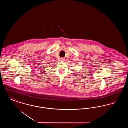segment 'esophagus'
Instances as JSON below:
<instances>
[{"mask_svg": "<svg viewBox=\"0 0 128 128\" xmlns=\"http://www.w3.org/2000/svg\"><path fill=\"white\" fill-rule=\"evenodd\" d=\"M64 58H60V61H64Z\"/></svg>", "mask_w": 128, "mask_h": 128, "instance_id": "1", "label": "esophagus"}]
</instances>
